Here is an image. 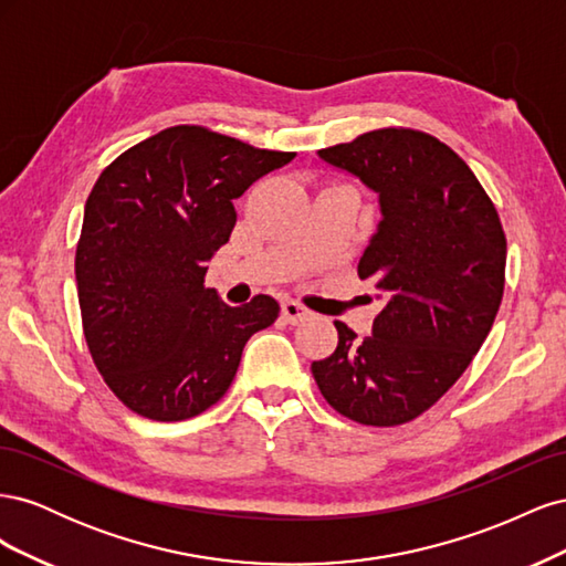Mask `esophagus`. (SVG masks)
Wrapping results in <instances>:
<instances>
[{
    "instance_id": "obj_1",
    "label": "esophagus",
    "mask_w": 566,
    "mask_h": 566,
    "mask_svg": "<svg viewBox=\"0 0 566 566\" xmlns=\"http://www.w3.org/2000/svg\"><path fill=\"white\" fill-rule=\"evenodd\" d=\"M281 314H283V318L287 321V323H302L304 318H310V310H306V306H302L300 302H293V300H287V302H283V306H281Z\"/></svg>"
}]
</instances>
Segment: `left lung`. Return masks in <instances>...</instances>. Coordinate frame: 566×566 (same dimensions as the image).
<instances>
[{"label": "left lung", "instance_id": "1", "mask_svg": "<svg viewBox=\"0 0 566 566\" xmlns=\"http://www.w3.org/2000/svg\"><path fill=\"white\" fill-rule=\"evenodd\" d=\"M318 158L380 196L382 221L358 276L385 306L364 339L335 321L337 347L312 364L314 380L339 416L403 424L434 406L484 345L505 287L501 217L465 160L418 129H373Z\"/></svg>", "mask_w": 566, "mask_h": 566}]
</instances>
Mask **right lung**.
Wrapping results in <instances>:
<instances>
[{
    "instance_id": "1",
    "label": "right lung",
    "mask_w": 566,
    "mask_h": 566,
    "mask_svg": "<svg viewBox=\"0 0 566 566\" xmlns=\"http://www.w3.org/2000/svg\"><path fill=\"white\" fill-rule=\"evenodd\" d=\"M293 158L177 125L96 179L75 252L82 328L98 373L136 416H200L231 387L245 342L279 318L269 295L224 304L205 273L235 227L233 200Z\"/></svg>"
}]
</instances>
